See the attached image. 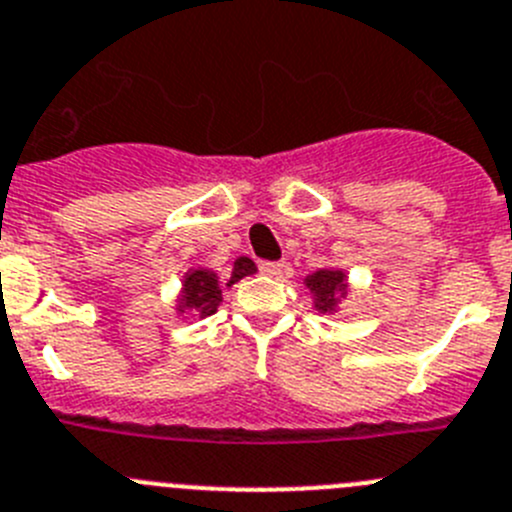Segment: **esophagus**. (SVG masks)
<instances>
[{
  "instance_id": "obj_1",
  "label": "esophagus",
  "mask_w": 512,
  "mask_h": 512,
  "mask_svg": "<svg viewBox=\"0 0 512 512\" xmlns=\"http://www.w3.org/2000/svg\"><path fill=\"white\" fill-rule=\"evenodd\" d=\"M259 271L266 276H281L284 274V264H279V261H261Z\"/></svg>"
}]
</instances>
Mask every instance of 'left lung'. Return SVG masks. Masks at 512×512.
<instances>
[{"label":"left lung","instance_id":"obj_1","mask_svg":"<svg viewBox=\"0 0 512 512\" xmlns=\"http://www.w3.org/2000/svg\"><path fill=\"white\" fill-rule=\"evenodd\" d=\"M307 287L317 297L314 307L320 312H332L342 297H345V274L335 269H320L317 274L307 276Z\"/></svg>","mask_w":512,"mask_h":512}]
</instances>
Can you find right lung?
Listing matches in <instances>:
<instances>
[{
  "label": "right lung",
  "mask_w": 512,
  "mask_h": 512,
  "mask_svg": "<svg viewBox=\"0 0 512 512\" xmlns=\"http://www.w3.org/2000/svg\"><path fill=\"white\" fill-rule=\"evenodd\" d=\"M253 271H256V266H253L251 259H246V256L236 259L231 279H228V287L236 284L238 279H243V276L253 274ZM220 299H223V289H220L218 276L208 269H195L185 276V292H182L180 312L195 309V312H200V317H208V314H213L218 309Z\"/></svg>",
  "instance_id": "right-lung-1"
}]
</instances>
